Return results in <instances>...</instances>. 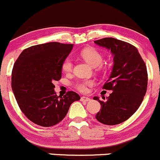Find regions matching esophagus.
Instances as JSON below:
<instances>
[{"label":"esophagus","instance_id":"esophagus-1","mask_svg":"<svg viewBox=\"0 0 160 160\" xmlns=\"http://www.w3.org/2000/svg\"><path fill=\"white\" fill-rule=\"evenodd\" d=\"M90 98H88V97H85V96H82L81 97V101L82 102H89L90 101Z\"/></svg>","mask_w":160,"mask_h":160}]
</instances>
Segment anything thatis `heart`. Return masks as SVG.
Segmentation results:
<instances>
[{"mask_svg": "<svg viewBox=\"0 0 160 160\" xmlns=\"http://www.w3.org/2000/svg\"><path fill=\"white\" fill-rule=\"evenodd\" d=\"M81 57L85 59L88 64L92 67L99 66L103 62V57L98 51L95 49L88 48L85 49L80 53ZM73 67V62L71 58H66L63 61L62 65V69L64 72H71ZM93 82L91 80H83L79 81V82L75 83V87L78 90L82 92H86L88 91V87L92 86Z\"/></svg>", "mask_w": 160, "mask_h": 160, "instance_id": "heart-1", "label": "heart"}]
</instances>
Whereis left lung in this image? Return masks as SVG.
Here are the masks:
<instances>
[{
    "label": "left lung",
    "instance_id": "left-lung-1",
    "mask_svg": "<svg viewBox=\"0 0 160 160\" xmlns=\"http://www.w3.org/2000/svg\"><path fill=\"white\" fill-rule=\"evenodd\" d=\"M113 55V67L103 88L112 92L106 102L99 100L101 110L95 118L105 125L120 124L131 117L140 106L146 95L148 75L146 64L137 48L131 44L113 38L95 41Z\"/></svg>",
    "mask_w": 160,
    "mask_h": 160
}]
</instances>
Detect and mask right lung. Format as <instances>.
Returning a JSON list of instances; mask_svg holds the SVG:
<instances>
[{
    "instance_id": "right-lung-1",
    "label": "right lung",
    "mask_w": 160,
    "mask_h": 160,
    "mask_svg": "<svg viewBox=\"0 0 160 160\" xmlns=\"http://www.w3.org/2000/svg\"><path fill=\"white\" fill-rule=\"evenodd\" d=\"M73 44L59 42L37 44L24 49L14 63L11 87L25 116L38 126L50 127L60 122L72 102L78 101L76 92L58 96L53 82L62 78V65Z\"/></svg>"
}]
</instances>
